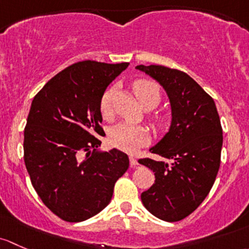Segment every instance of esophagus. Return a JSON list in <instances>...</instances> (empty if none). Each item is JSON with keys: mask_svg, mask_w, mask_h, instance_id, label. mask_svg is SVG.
Wrapping results in <instances>:
<instances>
[{"mask_svg": "<svg viewBox=\"0 0 249 249\" xmlns=\"http://www.w3.org/2000/svg\"><path fill=\"white\" fill-rule=\"evenodd\" d=\"M129 162H130V165H132V166H137L138 165V160H135L133 156H130V157H129Z\"/></svg>", "mask_w": 249, "mask_h": 249, "instance_id": "1", "label": "esophagus"}]
</instances>
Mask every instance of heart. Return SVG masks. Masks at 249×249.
<instances>
[{
    "instance_id": "obj_1",
    "label": "heart",
    "mask_w": 249,
    "mask_h": 249,
    "mask_svg": "<svg viewBox=\"0 0 249 249\" xmlns=\"http://www.w3.org/2000/svg\"><path fill=\"white\" fill-rule=\"evenodd\" d=\"M133 89L142 107H156L160 101V89L157 84L150 80H138L133 85ZM112 98L114 89L106 91L101 99V114L104 119H110L112 115ZM157 127H163L164 121H157ZM150 134L145 128L130 124H119L110 129L109 142L114 147L125 152H135L142 146L147 143Z\"/></svg>"
}]
</instances>
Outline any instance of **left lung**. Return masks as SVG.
I'll list each match as a JSON object with an SVG mask.
<instances>
[{"instance_id":"8db88e82","label":"left lung","mask_w":249,"mask_h":249,"mask_svg":"<svg viewBox=\"0 0 249 249\" xmlns=\"http://www.w3.org/2000/svg\"><path fill=\"white\" fill-rule=\"evenodd\" d=\"M155 79L168 94L171 122L151 158L139 163L155 173V183L142 192L148 212L165 222L186 218L204 201L220 164L223 132L214 101L184 71L164 66H137Z\"/></svg>"}]
</instances>
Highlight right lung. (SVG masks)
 Masks as SVG:
<instances>
[{"mask_svg":"<svg viewBox=\"0 0 249 249\" xmlns=\"http://www.w3.org/2000/svg\"><path fill=\"white\" fill-rule=\"evenodd\" d=\"M129 63L83 61L56 74L36 94L24 132V160L45 206L67 222L106 209L129 166L117 148L98 150L106 135L101 99Z\"/></svg>","mask_w":249,"mask_h":249,"instance_id":"add662e5","label":"right lung"}]
</instances>
